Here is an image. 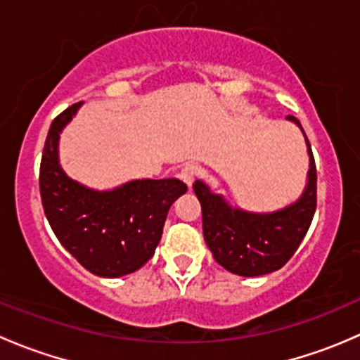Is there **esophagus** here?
I'll list each match as a JSON object with an SVG mask.
<instances>
[{
  "label": "esophagus",
  "mask_w": 360,
  "mask_h": 360,
  "mask_svg": "<svg viewBox=\"0 0 360 360\" xmlns=\"http://www.w3.org/2000/svg\"><path fill=\"white\" fill-rule=\"evenodd\" d=\"M197 174H198V165L197 163L190 162V163H184L183 169H181L179 172V177L188 184V188H191L193 186V181L195 177H197Z\"/></svg>",
  "instance_id": "obj_1"
}]
</instances>
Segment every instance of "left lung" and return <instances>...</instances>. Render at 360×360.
I'll use <instances>...</instances> for the list:
<instances>
[{
  "instance_id": "8db88e82",
  "label": "left lung",
  "mask_w": 360,
  "mask_h": 360,
  "mask_svg": "<svg viewBox=\"0 0 360 360\" xmlns=\"http://www.w3.org/2000/svg\"><path fill=\"white\" fill-rule=\"evenodd\" d=\"M303 132L308 153L307 184L296 202L274 212H250L231 205L209 184L195 181L202 205L203 238L214 259L240 277H259L284 266L307 235L317 207V170L300 120L285 116Z\"/></svg>"
}]
</instances>
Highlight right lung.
I'll use <instances>...</instances> for the list:
<instances>
[{
    "label": "right lung",
    "mask_w": 360,
    "mask_h": 360,
    "mask_svg": "<svg viewBox=\"0 0 360 360\" xmlns=\"http://www.w3.org/2000/svg\"><path fill=\"white\" fill-rule=\"evenodd\" d=\"M83 103L52 122L39 167L43 210L64 249L97 277L116 278L139 270L155 254L170 205L186 184L134 179L112 190H94L71 179L59 162V139Z\"/></svg>",
    "instance_id": "add662e5"
}]
</instances>
